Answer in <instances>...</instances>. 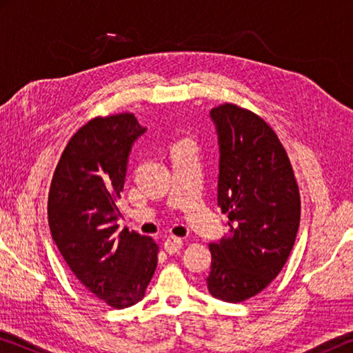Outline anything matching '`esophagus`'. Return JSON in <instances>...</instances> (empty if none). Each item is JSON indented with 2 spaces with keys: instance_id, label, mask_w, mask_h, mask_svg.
Instances as JSON below:
<instances>
[{
  "instance_id": "34e87169",
  "label": "esophagus",
  "mask_w": 353,
  "mask_h": 353,
  "mask_svg": "<svg viewBox=\"0 0 353 353\" xmlns=\"http://www.w3.org/2000/svg\"><path fill=\"white\" fill-rule=\"evenodd\" d=\"M182 238H177V236H168L165 240V243H163V248H165V250L168 254H176V252H179V250H181V248H182Z\"/></svg>"
}]
</instances>
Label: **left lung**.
<instances>
[{
  "instance_id": "8db88e82",
  "label": "left lung",
  "mask_w": 353,
  "mask_h": 353,
  "mask_svg": "<svg viewBox=\"0 0 353 353\" xmlns=\"http://www.w3.org/2000/svg\"><path fill=\"white\" fill-rule=\"evenodd\" d=\"M219 145L218 205L229 234L210 243L207 288L236 303L282 271L296 241L301 199L288 155L255 113L224 104L210 110Z\"/></svg>"
}]
</instances>
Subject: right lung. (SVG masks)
I'll use <instances>...</instances> for the list:
<instances>
[{
    "label": "right lung",
    "mask_w": 353,
    "mask_h": 353,
    "mask_svg": "<svg viewBox=\"0 0 353 353\" xmlns=\"http://www.w3.org/2000/svg\"><path fill=\"white\" fill-rule=\"evenodd\" d=\"M146 132L134 115L94 118L71 137L48 196L52 240L83 288L113 308L145 297L157 268V244L123 229L121 198L134 143Z\"/></svg>",
    "instance_id": "add662e5"
}]
</instances>
